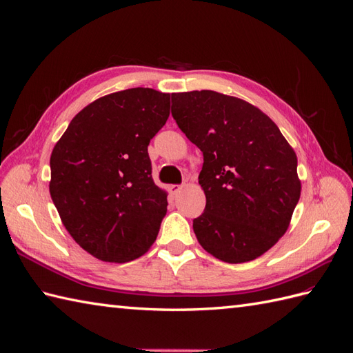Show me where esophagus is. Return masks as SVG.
<instances>
[{
    "label": "esophagus",
    "mask_w": 353,
    "mask_h": 353,
    "mask_svg": "<svg viewBox=\"0 0 353 353\" xmlns=\"http://www.w3.org/2000/svg\"><path fill=\"white\" fill-rule=\"evenodd\" d=\"M183 187L184 185H170L169 187V191H170V194H174V196H176L181 190H183Z\"/></svg>",
    "instance_id": "34e87169"
}]
</instances>
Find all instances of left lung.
Segmentation results:
<instances>
[{"mask_svg":"<svg viewBox=\"0 0 353 353\" xmlns=\"http://www.w3.org/2000/svg\"><path fill=\"white\" fill-rule=\"evenodd\" d=\"M172 116L205 160L206 208L193 221L200 245L228 263L259 258L284 236L301 197L293 147L256 105L216 91L172 94Z\"/></svg>","mask_w":353,"mask_h":353,"instance_id":"obj_1","label":"left lung"}]
</instances>
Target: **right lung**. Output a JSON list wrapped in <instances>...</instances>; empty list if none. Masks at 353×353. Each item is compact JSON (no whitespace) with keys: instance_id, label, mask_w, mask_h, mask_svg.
<instances>
[{"instance_id":"add662e5","label":"right lung","mask_w":353,"mask_h":353,"mask_svg":"<svg viewBox=\"0 0 353 353\" xmlns=\"http://www.w3.org/2000/svg\"><path fill=\"white\" fill-rule=\"evenodd\" d=\"M169 99L152 88L104 95L73 117L52 148V203L94 258L130 262L157 237L168 193L154 184L147 147L168 121Z\"/></svg>"}]
</instances>
